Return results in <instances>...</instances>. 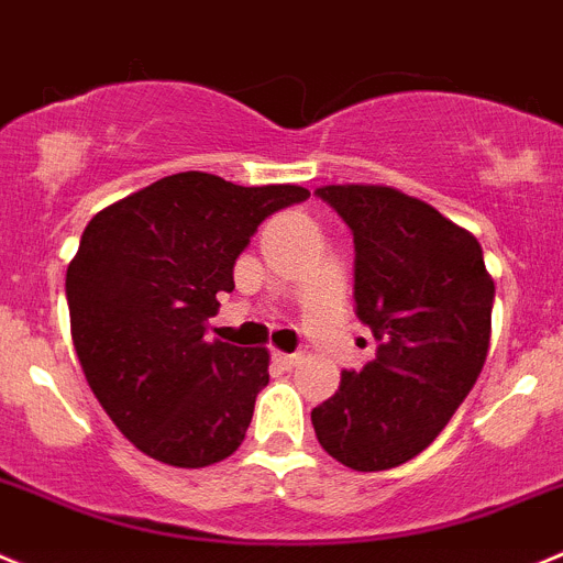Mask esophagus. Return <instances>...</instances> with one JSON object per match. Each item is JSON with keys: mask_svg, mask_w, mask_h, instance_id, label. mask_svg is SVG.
<instances>
[{"mask_svg": "<svg viewBox=\"0 0 563 563\" xmlns=\"http://www.w3.org/2000/svg\"><path fill=\"white\" fill-rule=\"evenodd\" d=\"M273 362H276V365L285 367V371H290V367H296V365H298V356H296V353L273 351Z\"/></svg>", "mask_w": 563, "mask_h": 563, "instance_id": "34e87169", "label": "esophagus"}]
</instances>
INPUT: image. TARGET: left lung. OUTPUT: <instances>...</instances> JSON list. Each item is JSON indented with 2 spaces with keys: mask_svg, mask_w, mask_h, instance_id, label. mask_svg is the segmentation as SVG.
Listing matches in <instances>:
<instances>
[{
  "mask_svg": "<svg viewBox=\"0 0 563 563\" xmlns=\"http://www.w3.org/2000/svg\"><path fill=\"white\" fill-rule=\"evenodd\" d=\"M351 227L353 301L378 353L312 409L318 442L358 473L426 451L473 389L489 353L495 282L481 243L431 205L387 185H323Z\"/></svg>",
  "mask_w": 563,
  "mask_h": 563,
  "instance_id": "left-lung-1",
  "label": "left lung"
}]
</instances>
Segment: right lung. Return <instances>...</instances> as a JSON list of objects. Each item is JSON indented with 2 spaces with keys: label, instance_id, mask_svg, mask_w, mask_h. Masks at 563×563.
Masks as SVG:
<instances>
[{
  "label": "right lung",
  "instance_id": "add662e5",
  "mask_svg": "<svg viewBox=\"0 0 563 563\" xmlns=\"http://www.w3.org/2000/svg\"><path fill=\"white\" fill-rule=\"evenodd\" d=\"M307 187H243L165 176L96 212L68 262L79 365L101 409L137 451L170 467H210L240 448L267 384V347L205 340L234 260L267 216Z\"/></svg>",
  "mask_w": 563,
  "mask_h": 563
}]
</instances>
